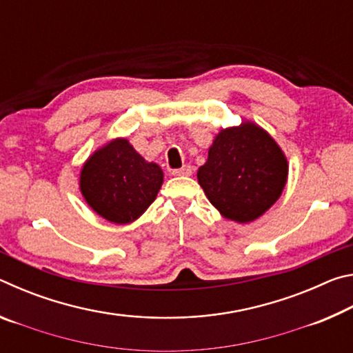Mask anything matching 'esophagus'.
I'll use <instances>...</instances> for the list:
<instances>
[{"instance_id":"1","label":"esophagus","mask_w":353,"mask_h":353,"mask_svg":"<svg viewBox=\"0 0 353 353\" xmlns=\"http://www.w3.org/2000/svg\"><path fill=\"white\" fill-rule=\"evenodd\" d=\"M191 174V166L185 165L179 170H172V176H190Z\"/></svg>"}]
</instances>
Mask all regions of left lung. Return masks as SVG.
<instances>
[{"instance_id": "1", "label": "left lung", "mask_w": 353, "mask_h": 353, "mask_svg": "<svg viewBox=\"0 0 353 353\" xmlns=\"http://www.w3.org/2000/svg\"><path fill=\"white\" fill-rule=\"evenodd\" d=\"M288 160L268 130L244 119L221 129L199 166L198 182L225 219L248 224L276 204L288 181Z\"/></svg>"}]
</instances>
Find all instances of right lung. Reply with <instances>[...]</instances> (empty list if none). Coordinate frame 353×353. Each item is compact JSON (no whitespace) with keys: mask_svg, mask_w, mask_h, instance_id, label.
Instances as JSON below:
<instances>
[{"mask_svg":"<svg viewBox=\"0 0 353 353\" xmlns=\"http://www.w3.org/2000/svg\"><path fill=\"white\" fill-rule=\"evenodd\" d=\"M163 171L135 151L126 137L98 148L83 162L79 190L92 210L113 224L139 219L157 198Z\"/></svg>","mask_w":353,"mask_h":353,"instance_id":"right-lung-1","label":"right lung"}]
</instances>
